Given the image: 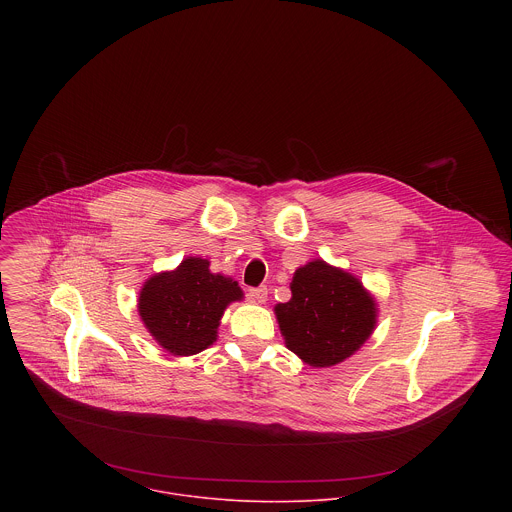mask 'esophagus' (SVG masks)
<instances>
[{"mask_svg": "<svg viewBox=\"0 0 512 512\" xmlns=\"http://www.w3.org/2000/svg\"><path fill=\"white\" fill-rule=\"evenodd\" d=\"M248 297H250L252 301L264 303V301L268 299V288H266V286H260V288H252V290L248 292Z\"/></svg>", "mask_w": 512, "mask_h": 512, "instance_id": "1", "label": "esophagus"}]
</instances>
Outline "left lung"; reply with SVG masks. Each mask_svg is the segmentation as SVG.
I'll list each match as a JSON object with an SVG mask.
<instances>
[{
    "mask_svg": "<svg viewBox=\"0 0 512 512\" xmlns=\"http://www.w3.org/2000/svg\"><path fill=\"white\" fill-rule=\"evenodd\" d=\"M292 299L274 307L286 347L315 368L355 355L376 327V303L353 274L323 260L297 268Z\"/></svg>",
    "mask_w": 512,
    "mask_h": 512,
    "instance_id": "8db88e82",
    "label": "left lung"
}]
</instances>
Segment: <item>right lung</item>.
Segmentation results:
<instances>
[{
	"label": "right lung",
	"mask_w": 512,
	"mask_h": 512,
	"mask_svg": "<svg viewBox=\"0 0 512 512\" xmlns=\"http://www.w3.org/2000/svg\"><path fill=\"white\" fill-rule=\"evenodd\" d=\"M209 266V260L189 256L175 270L151 276L140 292V317L171 355L189 357L213 345L224 309L242 299L238 282Z\"/></svg>",
	"instance_id": "obj_1"
}]
</instances>
